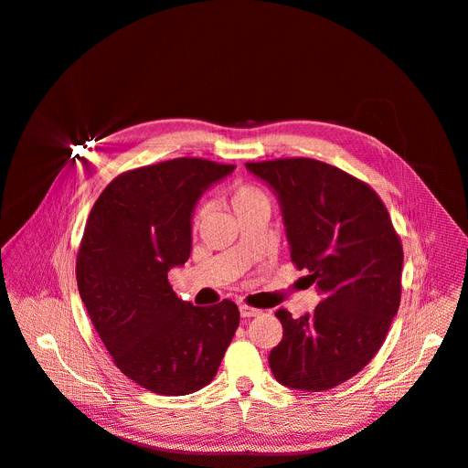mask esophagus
Returning a JSON list of instances; mask_svg holds the SVG:
<instances>
[{"label": "esophagus", "instance_id": "34e87169", "mask_svg": "<svg viewBox=\"0 0 468 468\" xmlns=\"http://www.w3.org/2000/svg\"><path fill=\"white\" fill-rule=\"evenodd\" d=\"M239 314L244 316V319H251V316H257V314H261V309H255V307H251V305H239Z\"/></svg>", "mask_w": 468, "mask_h": 468}]
</instances>
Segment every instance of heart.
<instances>
[{"label":"heart","mask_w":468,"mask_h":468,"mask_svg":"<svg viewBox=\"0 0 468 468\" xmlns=\"http://www.w3.org/2000/svg\"><path fill=\"white\" fill-rule=\"evenodd\" d=\"M229 203L232 211L236 213V217L244 215L246 211L253 209V207H259V205H269V199L265 196V192L257 188L255 184H246V182H239V184H234L229 188ZM203 207H197L192 215V232H197L199 224L203 220Z\"/></svg>","instance_id":"b5f03b06"}]
</instances>
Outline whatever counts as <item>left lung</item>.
Returning a JSON list of instances; mask_svg holds the SVG:
<instances>
[{"instance_id": "left-lung-1", "label": "left lung", "mask_w": 468, "mask_h": 468, "mask_svg": "<svg viewBox=\"0 0 468 468\" xmlns=\"http://www.w3.org/2000/svg\"><path fill=\"white\" fill-rule=\"evenodd\" d=\"M246 165L278 194L292 263L323 292L311 314L274 313L284 335L271 370L288 388L332 389L370 363L399 309V234L380 196L338 166L309 157Z\"/></svg>"}]
</instances>
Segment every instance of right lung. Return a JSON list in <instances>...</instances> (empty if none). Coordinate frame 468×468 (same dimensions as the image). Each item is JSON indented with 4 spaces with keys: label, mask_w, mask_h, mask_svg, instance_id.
I'll list each match as a JSON object with an SVG mask.
<instances>
[{
    "label": "right lung",
    "mask_w": 468,
    "mask_h": 468,
    "mask_svg": "<svg viewBox=\"0 0 468 468\" xmlns=\"http://www.w3.org/2000/svg\"><path fill=\"white\" fill-rule=\"evenodd\" d=\"M234 165L178 157L111 180L88 215L77 284L90 321L124 377L159 396L207 386L239 324L222 299L196 307L173 292L169 269L192 251V211Z\"/></svg>",
    "instance_id": "right-lung-1"
}]
</instances>
